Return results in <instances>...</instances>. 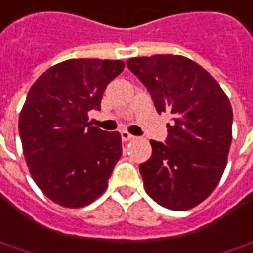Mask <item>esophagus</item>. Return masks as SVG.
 I'll return each instance as SVG.
<instances>
[{"instance_id":"1","label":"esophagus","mask_w":253,"mask_h":253,"mask_svg":"<svg viewBox=\"0 0 253 253\" xmlns=\"http://www.w3.org/2000/svg\"><path fill=\"white\" fill-rule=\"evenodd\" d=\"M120 135H122V140L123 141H130V140H134V138H135L133 134H130L128 131H122V133H120Z\"/></svg>"}]
</instances>
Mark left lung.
Masks as SVG:
<instances>
[{
	"instance_id": "8db88e82",
	"label": "left lung",
	"mask_w": 253,
	"mask_h": 253,
	"mask_svg": "<svg viewBox=\"0 0 253 253\" xmlns=\"http://www.w3.org/2000/svg\"><path fill=\"white\" fill-rule=\"evenodd\" d=\"M147 87L156 112L173 116L166 144L151 140L152 156L140 165L145 191L163 208L187 211L217 187L233 140V109L214 77L181 55L127 59Z\"/></svg>"
}]
</instances>
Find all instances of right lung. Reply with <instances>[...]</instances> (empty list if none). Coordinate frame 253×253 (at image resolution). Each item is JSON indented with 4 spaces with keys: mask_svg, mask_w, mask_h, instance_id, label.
Segmentation results:
<instances>
[{
    "mask_svg": "<svg viewBox=\"0 0 253 253\" xmlns=\"http://www.w3.org/2000/svg\"><path fill=\"white\" fill-rule=\"evenodd\" d=\"M123 61L68 59L41 75L19 115L23 155L34 183L52 202L83 208L101 197L122 156V137L88 123Z\"/></svg>",
    "mask_w": 253,
    "mask_h": 253,
    "instance_id": "1",
    "label": "right lung"
}]
</instances>
